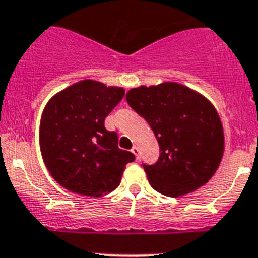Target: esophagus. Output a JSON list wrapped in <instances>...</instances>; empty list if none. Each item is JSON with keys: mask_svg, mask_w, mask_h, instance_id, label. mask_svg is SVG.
I'll return each mask as SVG.
<instances>
[{"mask_svg": "<svg viewBox=\"0 0 258 258\" xmlns=\"http://www.w3.org/2000/svg\"><path fill=\"white\" fill-rule=\"evenodd\" d=\"M132 152H133V154L136 155L137 160H138V159H140V149H138V147H137V146H134L133 149H132Z\"/></svg>", "mask_w": 258, "mask_h": 258, "instance_id": "1", "label": "esophagus"}]
</instances>
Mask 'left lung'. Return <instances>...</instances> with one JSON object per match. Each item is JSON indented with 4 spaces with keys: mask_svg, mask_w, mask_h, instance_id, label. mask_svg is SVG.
Here are the masks:
<instances>
[{
    "mask_svg": "<svg viewBox=\"0 0 258 258\" xmlns=\"http://www.w3.org/2000/svg\"><path fill=\"white\" fill-rule=\"evenodd\" d=\"M126 102L149 122L160 147L156 163L142 164L152 188L174 198L204 186L223 154L222 124L214 107L175 83L132 89Z\"/></svg>",
    "mask_w": 258,
    "mask_h": 258,
    "instance_id": "left-lung-1",
    "label": "left lung"
}]
</instances>
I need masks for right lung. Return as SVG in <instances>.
Wrapping results in <instances>:
<instances>
[{
    "label": "right lung",
    "mask_w": 258,
    "mask_h": 258,
    "mask_svg": "<svg viewBox=\"0 0 258 258\" xmlns=\"http://www.w3.org/2000/svg\"><path fill=\"white\" fill-rule=\"evenodd\" d=\"M125 92L93 80L61 90L41 117L40 146L52 178L72 192L102 197L120 184L132 152L118 149L116 132L104 127Z\"/></svg>",
    "instance_id": "obj_1"
}]
</instances>
